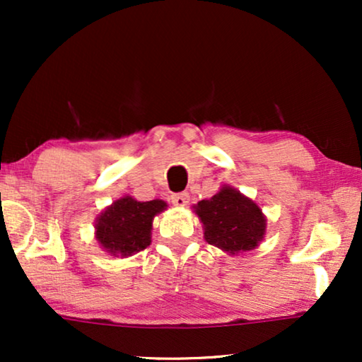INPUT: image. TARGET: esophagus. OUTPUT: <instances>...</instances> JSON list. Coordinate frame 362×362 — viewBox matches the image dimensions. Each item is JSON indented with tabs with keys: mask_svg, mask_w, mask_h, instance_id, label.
<instances>
[{
	"mask_svg": "<svg viewBox=\"0 0 362 362\" xmlns=\"http://www.w3.org/2000/svg\"><path fill=\"white\" fill-rule=\"evenodd\" d=\"M171 201L173 204L177 207H185L187 206V202H189V194H187V192H176V194L171 196Z\"/></svg>",
	"mask_w": 362,
	"mask_h": 362,
	"instance_id": "1",
	"label": "esophagus"
}]
</instances>
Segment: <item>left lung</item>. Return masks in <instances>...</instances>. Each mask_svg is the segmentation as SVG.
Wrapping results in <instances>:
<instances>
[{"mask_svg":"<svg viewBox=\"0 0 362 362\" xmlns=\"http://www.w3.org/2000/svg\"><path fill=\"white\" fill-rule=\"evenodd\" d=\"M196 214L204 224L207 244L229 254L255 249L265 234L260 207L232 187H222L211 199L197 202Z\"/></svg>","mask_w":362,"mask_h":362,"instance_id":"obj_1","label":"left lung"}]
</instances>
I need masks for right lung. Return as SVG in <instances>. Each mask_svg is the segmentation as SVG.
Masks as SVG:
<instances>
[{
	"instance_id": "add662e5",
	"label": "right lung",
	"mask_w": 362,
	"mask_h": 362,
	"mask_svg": "<svg viewBox=\"0 0 362 362\" xmlns=\"http://www.w3.org/2000/svg\"><path fill=\"white\" fill-rule=\"evenodd\" d=\"M166 207L165 201H135L122 197L107 207L97 219V240L108 254L130 257L151 244V222Z\"/></svg>"
}]
</instances>
